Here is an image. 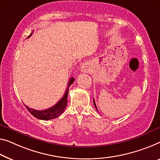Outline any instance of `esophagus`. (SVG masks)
Here are the masks:
<instances>
[{
	"instance_id": "esophagus-1",
	"label": "esophagus",
	"mask_w": 160,
	"mask_h": 160,
	"mask_svg": "<svg viewBox=\"0 0 160 160\" xmlns=\"http://www.w3.org/2000/svg\"><path fill=\"white\" fill-rule=\"evenodd\" d=\"M81 70H82L83 72H88L90 71V69H89V68H88V66L86 65V64H85V65H83L82 66V69H81Z\"/></svg>"
}]
</instances>
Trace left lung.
Segmentation results:
<instances>
[{
  "label": "left lung",
  "instance_id": "1",
  "mask_svg": "<svg viewBox=\"0 0 160 160\" xmlns=\"http://www.w3.org/2000/svg\"><path fill=\"white\" fill-rule=\"evenodd\" d=\"M93 103H94V106H95V108H96V110L98 111V108H97L96 104H95V101H94V99H93Z\"/></svg>",
  "mask_w": 160,
  "mask_h": 160
}]
</instances>
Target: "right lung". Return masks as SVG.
Here are the masks:
<instances>
[{
	"instance_id": "obj_1",
	"label": "right lung",
	"mask_w": 160,
	"mask_h": 160,
	"mask_svg": "<svg viewBox=\"0 0 160 160\" xmlns=\"http://www.w3.org/2000/svg\"><path fill=\"white\" fill-rule=\"evenodd\" d=\"M32 35V33L28 36L27 38H29ZM74 80H75V79H74L73 78H72L70 80V81H69L68 82V88H67L65 95H64V96L60 100H59L58 103L54 105V106H52L51 108L46 109V110H44V111H37V110H35V109L30 108L25 105L26 108H27V110L29 111L35 118L41 119V120H50V119H53L58 117L59 116H60L61 114L63 113L66 108L67 103H68L69 88H70V85L72 84Z\"/></svg>"
}]
</instances>
